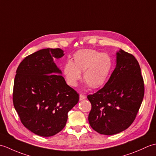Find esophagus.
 <instances>
[{
	"label": "esophagus",
	"mask_w": 156,
	"mask_h": 156,
	"mask_svg": "<svg viewBox=\"0 0 156 156\" xmlns=\"http://www.w3.org/2000/svg\"><path fill=\"white\" fill-rule=\"evenodd\" d=\"M84 98H86V97H85L84 95H83V94H80V98H79V99H80V101L84 100Z\"/></svg>",
	"instance_id": "esophagus-1"
}]
</instances>
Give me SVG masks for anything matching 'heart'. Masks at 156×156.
<instances>
[{
  "label": "heart",
  "instance_id": "heart-1",
  "mask_svg": "<svg viewBox=\"0 0 156 156\" xmlns=\"http://www.w3.org/2000/svg\"><path fill=\"white\" fill-rule=\"evenodd\" d=\"M74 62L68 60L64 67V74L68 84L75 87L81 78L92 88L102 87L110 74L112 61L111 56L92 49H81L74 54Z\"/></svg>",
  "mask_w": 156,
  "mask_h": 156
}]
</instances>
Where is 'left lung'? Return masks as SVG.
Listing matches in <instances>:
<instances>
[{"mask_svg": "<svg viewBox=\"0 0 156 156\" xmlns=\"http://www.w3.org/2000/svg\"><path fill=\"white\" fill-rule=\"evenodd\" d=\"M116 67L108 82L93 94L88 115L91 127L100 134L111 135L127 129L134 121L144 96V78L134 56L120 49Z\"/></svg>", "mask_w": 156, "mask_h": 156, "instance_id": "8db88e82", "label": "left lung"}]
</instances>
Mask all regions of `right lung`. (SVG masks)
I'll return each instance as SVG.
<instances>
[{"label": "right lung", "instance_id": "obj_1", "mask_svg": "<svg viewBox=\"0 0 156 156\" xmlns=\"http://www.w3.org/2000/svg\"><path fill=\"white\" fill-rule=\"evenodd\" d=\"M64 55L59 48L41 49L27 56L16 71L14 107L23 125L42 137L61 131L68 112L79 101V94L66 84L54 62Z\"/></svg>", "mask_w": 156, "mask_h": 156}]
</instances>
